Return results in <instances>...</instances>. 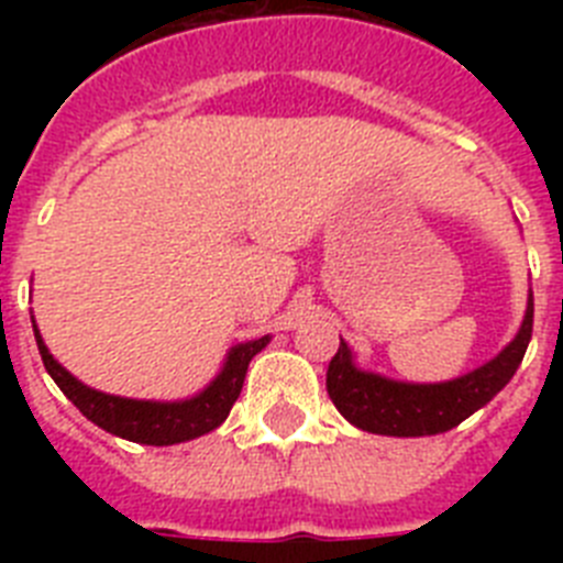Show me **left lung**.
<instances>
[{"instance_id": "obj_1", "label": "left lung", "mask_w": 563, "mask_h": 563, "mask_svg": "<svg viewBox=\"0 0 563 563\" xmlns=\"http://www.w3.org/2000/svg\"><path fill=\"white\" fill-rule=\"evenodd\" d=\"M533 335V296L527 305L525 324L519 335L501 355L482 369L449 383H395L380 375H369L352 366V355L341 341L327 369V391L335 409L352 426L386 437H426L442 434L460 426L465 417L494 400L519 369L527 343Z\"/></svg>"}]
</instances>
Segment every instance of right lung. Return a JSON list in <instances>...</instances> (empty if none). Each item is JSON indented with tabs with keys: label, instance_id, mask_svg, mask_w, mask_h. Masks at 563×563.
<instances>
[{
	"label": "right lung",
	"instance_id": "obj_1",
	"mask_svg": "<svg viewBox=\"0 0 563 563\" xmlns=\"http://www.w3.org/2000/svg\"><path fill=\"white\" fill-rule=\"evenodd\" d=\"M38 352H42L44 369L49 372V377L56 380L58 389L67 395V400H73L78 411H81L87 420H92L96 426H101L103 431L114 437H123V440L141 442V445H174V442H186L194 437H202L208 431H213L217 426H222L228 415H231L233 402H236L239 391H242V383L247 375V363L256 352H262L267 346L271 338H258V341L242 343L228 355L225 369L220 372V377L208 386L202 395L191 397V400L183 402H146V400H126V397H112L103 395V391L89 389L84 383H78L76 377L69 375L64 366H58L53 361V355L44 346L42 335H38L36 324Z\"/></svg>",
	"mask_w": 563,
	"mask_h": 563
}]
</instances>
